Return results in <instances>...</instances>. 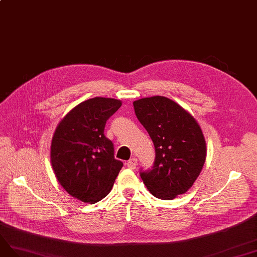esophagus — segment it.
<instances>
[{
    "mask_svg": "<svg viewBox=\"0 0 257 257\" xmlns=\"http://www.w3.org/2000/svg\"><path fill=\"white\" fill-rule=\"evenodd\" d=\"M126 166H127L130 169H135V168H136V166H137V159H136V158L130 159V160L127 161Z\"/></svg>",
    "mask_w": 257,
    "mask_h": 257,
    "instance_id": "1",
    "label": "esophagus"
}]
</instances>
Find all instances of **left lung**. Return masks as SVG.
<instances>
[{
    "mask_svg": "<svg viewBox=\"0 0 257 257\" xmlns=\"http://www.w3.org/2000/svg\"><path fill=\"white\" fill-rule=\"evenodd\" d=\"M133 105L155 146L153 167L141 169L143 182L160 199L184 194L195 182L206 159V143L198 123L166 97L143 98Z\"/></svg>",
    "mask_w": 257,
    "mask_h": 257,
    "instance_id": "obj_1",
    "label": "left lung"
}]
</instances>
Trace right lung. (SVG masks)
Returning a JSON list of instances; mask_svg holds the SVG:
<instances>
[{"mask_svg": "<svg viewBox=\"0 0 257 257\" xmlns=\"http://www.w3.org/2000/svg\"><path fill=\"white\" fill-rule=\"evenodd\" d=\"M120 100L96 97L76 105L56 127L51 164L56 179L84 203L101 201L110 193L123 162L104 135L105 123L121 107Z\"/></svg>", "mask_w": 257, "mask_h": 257, "instance_id": "obj_1", "label": "right lung"}]
</instances>
